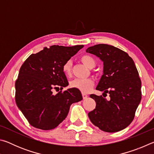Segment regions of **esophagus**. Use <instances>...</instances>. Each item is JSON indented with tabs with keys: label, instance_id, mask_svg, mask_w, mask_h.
Here are the masks:
<instances>
[{
	"label": "esophagus",
	"instance_id": "34e87169",
	"mask_svg": "<svg viewBox=\"0 0 154 154\" xmlns=\"http://www.w3.org/2000/svg\"><path fill=\"white\" fill-rule=\"evenodd\" d=\"M82 96H83V99H85V98H88V94H87L83 92L82 93Z\"/></svg>",
	"mask_w": 154,
	"mask_h": 154
}]
</instances>
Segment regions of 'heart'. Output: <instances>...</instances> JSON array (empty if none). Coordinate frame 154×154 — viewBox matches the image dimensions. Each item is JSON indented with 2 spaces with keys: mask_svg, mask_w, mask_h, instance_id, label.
Wrapping results in <instances>:
<instances>
[{
  "mask_svg": "<svg viewBox=\"0 0 154 154\" xmlns=\"http://www.w3.org/2000/svg\"><path fill=\"white\" fill-rule=\"evenodd\" d=\"M80 60L88 68H93L96 65V60L92 56L85 54L80 57ZM72 63L71 60H67L62 65V71L66 76L71 74ZM94 82L92 79H75L70 83V87L82 91V92H88L93 87Z\"/></svg>",
  "mask_w": 154,
  "mask_h": 154,
  "instance_id": "b5f03b06",
  "label": "heart"
}]
</instances>
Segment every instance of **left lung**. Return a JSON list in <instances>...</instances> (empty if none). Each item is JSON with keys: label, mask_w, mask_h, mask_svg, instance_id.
<instances>
[{"label": "left lung", "mask_w": 154, "mask_h": 154, "mask_svg": "<svg viewBox=\"0 0 154 154\" xmlns=\"http://www.w3.org/2000/svg\"><path fill=\"white\" fill-rule=\"evenodd\" d=\"M103 61V75L96 90L104 92L103 96L90 94L96 108L88 113L94 126L107 132L124 129L134 118L141 100V81L133 60L126 52L116 47L98 44L88 48ZM109 93L110 100L103 94Z\"/></svg>", "instance_id": "obj_1"}]
</instances>
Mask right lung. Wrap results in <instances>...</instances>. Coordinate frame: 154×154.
Here are the masks:
<instances>
[{
	"label": "right lung",
	"mask_w": 154,
	"mask_h": 154,
	"mask_svg": "<svg viewBox=\"0 0 154 154\" xmlns=\"http://www.w3.org/2000/svg\"><path fill=\"white\" fill-rule=\"evenodd\" d=\"M83 45H51L31 54L20 69L15 81V103L31 126L49 130L55 128L69 113L73 103L82 100L79 90L71 88L62 65ZM61 91L54 95V89Z\"/></svg>",
	"instance_id": "right-lung-1"
}]
</instances>
